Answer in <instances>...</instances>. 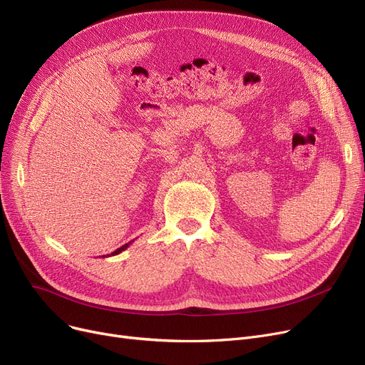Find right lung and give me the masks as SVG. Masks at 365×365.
<instances>
[{
  "mask_svg": "<svg viewBox=\"0 0 365 365\" xmlns=\"http://www.w3.org/2000/svg\"><path fill=\"white\" fill-rule=\"evenodd\" d=\"M133 241H130V242H127V244H124L123 247H120V248H117V250H115L113 253H110V255H108V256H115V255H120V253H123L124 250H127V247L131 244ZM106 257V256H105Z\"/></svg>",
  "mask_w": 365,
  "mask_h": 365,
  "instance_id": "1",
  "label": "right lung"
}]
</instances>
